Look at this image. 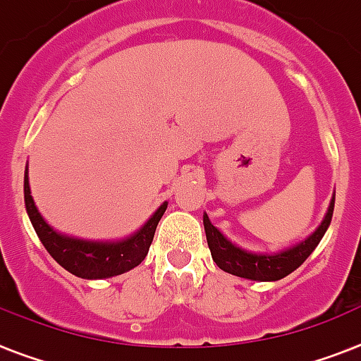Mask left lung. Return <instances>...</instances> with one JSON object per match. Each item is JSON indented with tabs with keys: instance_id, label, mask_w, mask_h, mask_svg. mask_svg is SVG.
<instances>
[{
	"instance_id": "obj_1",
	"label": "left lung",
	"mask_w": 361,
	"mask_h": 361,
	"mask_svg": "<svg viewBox=\"0 0 361 361\" xmlns=\"http://www.w3.org/2000/svg\"><path fill=\"white\" fill-rule=\"evenodd\" d=\"M334 201L332 197L329 207V212L321 221V225L314 231V234H310L305 241H300L297 245L288 247L281 252H251L241 249V247L234 245L231 240L223 236L221 232L214 227L208 216H202V223H204V232H207V241L212 252L214 262L217 267L223 271H227L231 275L241 276V279H249V281H260V282H273L281 281L290 273H293L302 262L308 258L314 249L319 245L321 238L324 236V232L329 228L330 221H332V214H334Z\"/></svg>"
}]
</instances>
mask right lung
Wrapping results in <instances>:
<instances>
[{"label": "right lung", "mask_w": 361, "mask_h": 361, "mask_svg": "<svg viewBox=\"0 0 361 361\" xmlns=\"http://www.w3.org/2000/svg\"><path fill=\"white\" fill-rule=\"evenodd\" d=\"M23 197H25V210L40 238L42 245L55 258L56 264H61L71 275L88 279V281L110 279V276L121 275L140 266L147 256L160 217L168 208V202H162L159 210L144 223V227L123 240L94 241L66 236L47 225L32 201L27 169L25 178H23Z\"/></svg>", "instance_id": "right-lung-1"}]
</instances>
